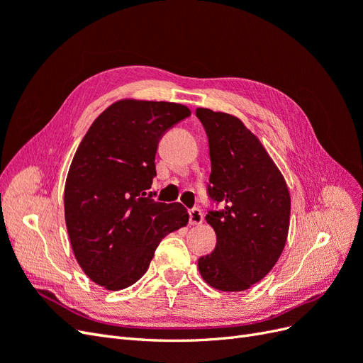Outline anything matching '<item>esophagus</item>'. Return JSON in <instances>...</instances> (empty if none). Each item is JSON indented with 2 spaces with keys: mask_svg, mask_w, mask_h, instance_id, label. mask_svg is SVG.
<instances>
[{
  "mask_svg": "<svg viewBox=\"0 0 363 363\" xmlns=\"http://www.w3.org/2000/svg\"><path fill=\"white\" fill-rule=\"evenodd\" d=\"M204 221V216H203V212L200 211L199 207H194L189 211V224L191 225H199Z\"/></svg>",
  "mask_w": 363,
  "mask_h": 363,
  "instance_id": "1",
  "label": "esophagus"
}]
</instances>
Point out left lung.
<instances>
[{"label": "left lung", "mask_w": 363, "mask_h": 363, "mask_svg": "<svg viewBox=\"0 0 363 363\" xmlns=\"http://www.w3.org/2000/svg\"><path fill=\"white\" fill-rule=\"evenodd\" d=\"M195 113L208 139V199L223 204V211L206 215L216 233V247L199 259V269L218 291H245L265 277L281 255L291 195L276 163L242 121L204 107Z\"/></svg>", "instance_id": "left-lung-1"}]
</instances>
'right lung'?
<instances>
[{
    "label": "right lung",
    "mask_w": 363,
    "mask_h": 363,
    "mask_svg": "<svg viewBox=\"0 0 363 363\" xmlns=\"http://www.w3.org/2000/svg\"><path fill=\"white\" fill-rule=\"evenodd\" d=\"M189 115L177 103L119 100L94 121L75 151L65 221L79 265L108 291L136 283L160 240L189 221L180 203L147 195L160 138Z\"/></svg>",
    "instance_id": "right-lung-1"
}]
</instances>
